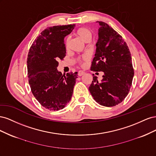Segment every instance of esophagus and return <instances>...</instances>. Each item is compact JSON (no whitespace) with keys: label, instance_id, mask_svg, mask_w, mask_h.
I'll list each match as a JSON object with an SVG mask.
<instances>
[{"label":"esophagus","instance_id":"1","mask_svg":"<svg viewBox=\"0 0 156 156\" xmlns=\"http://www.w3.org/2000/svg\"><path fill=\"white\" fill-rule=\"evenodd\" d=\"M84 74V72H83V71H79V72H78L79 76H82V75Z\"/></svg>","mask_w":156,"mask_h":156}]
</instances>
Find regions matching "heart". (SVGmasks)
Masks as SVG:
<instances>
[{"label": "heart", "mask_w": 156, "mask_h": 156, "mask_svg": "<svg viewBox=\"0 0 156 156\" xmlns=\"http://www.w3.org/2000/svg\"><path fill=\"white\" fill-rule=\"evenodd\" d=\"M76 34L79 36L81 39H83L84 41L86 42H90L92 40V32L87 27H81L79 28V29L76 31ZM69 42V38L68 37L65 40V45L66 48L68 47ZM88 58L87 55L84 56L83 57V60H86Z\"/></svg>", "instance_id": "heart-1"}]
</instances>
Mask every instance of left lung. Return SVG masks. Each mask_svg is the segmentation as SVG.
Returning a JSON list of instances; mask_svg holds the SVG:
<instances>
[{"instance_id": "8db88e82", "label": "left lung", "mask_w": 156, "mask_h": 156, "mask_svg": "<svg viewBox=\"0 0 156 156\" xmlns=\"http://www.w3.org/2000/svg\"><path fill=\"white\" fill-rule=\"evenodd\" d=\"M97 23L100 27L91 70L101 71L104 75L99 82L93 74L89 91L99 104L113 107L119 104L128 94L134 69L129 49L122 37L105 22Z\"/></svg>"}]
</instances>
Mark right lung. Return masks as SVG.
Masks as SVG:
<instances>
[{"label":"right lung","instance_id":"obj_1","mask_svg":"<svg viewBox=\"0 0 156 156\" xmlns=\"http://www.w3.org/2000/svg\"><path fill=\"white\" fill-rule=\"evenodd\" d=\"M75 25L47 28L34 40L27 58L29 83L33 95L49 111H58L72 96L77 72L62 75L57 70L58 61L66 56L64 39Z\"/></svg>","mask_w":156,"mask_h":156}]
</instances>
